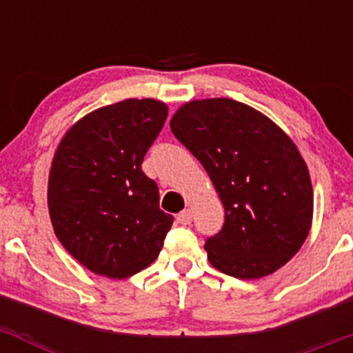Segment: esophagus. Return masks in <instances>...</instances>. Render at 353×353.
<instances>
[{"mask_svg": "<svg viewBox=\"0 0 353 353\" xmlns=\"http://www.w3.org/2000/svg\"><path fill=\"white\" fill-rule=\"evenodd\" d=\"M190 221H192V212H190L189 209H184L182 212L177 214V222L182 225H188L190 224Z\"/></svg>", "mask_w": 353, "mask_h": 353, "instance_id": "obj_1", "label": "esophagus"}]
</instances>
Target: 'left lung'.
Here are the masks:
<instances>
[{"mask_svg":"<svg viewBox=\"0 0 353 353\" xmlns=\"http://www.w3.org/2000/svg\"><path fill=\"white\" fill-rule=\"evenodd\" d=\"M171 131L204 165L225 210L205 241L221 272L261 279L285 265L309 236L314 190L297 145L269 117L228 98L190 101Z\"/></svg>","mask_w":353,"mask_h":353,"instance_id":"8db88e82","label":"left lung"}]
</instances>
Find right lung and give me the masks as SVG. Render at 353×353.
Here are the masks:
<instances>
[{
  "mask_svg": "<svg viewBox=\"0 0 353 353\" xmlns=\"http://www.w3.org/2000/svg\"><path fill=\"white\" fill-rule=\"evenodd\" d=\"M168 117L156 99H125L89 112L61 139L48 182L56 237L76 261L109 279L151 265L174 217L141 169Z\"/></svg>",
  "mask_w": 353,
  "mask_h": 353,
  "instance_id": "add662e5",
  "label": "right lung"
}]
</instances>
